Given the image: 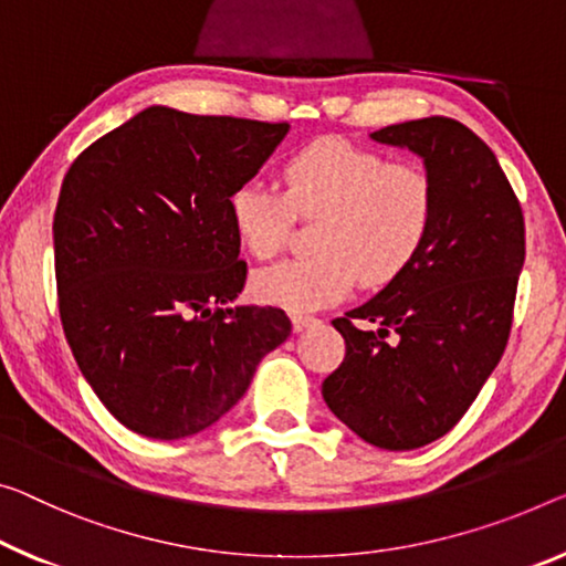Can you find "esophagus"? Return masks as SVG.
I'll return each instance as SVG.
<instances>
[{"label": "esophagus", "mask_w": 566, "mask_h": 566, "mask_svg": "<svg viewBox=\"0 0 566 566\" xmlns=\"http://www.w3.org/2000/svg\"><path fill=\"white\" fill-rule=\"evenodd\" d=\"M316 316H308V313H291V324H293V332H303V328H308L316 324Z\"/></svg>", "instance_id": "1"}]
</instances>
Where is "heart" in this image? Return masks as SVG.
Returning <instances> with one entry per match:
<instances>
[{
  "instance_id": "1",
  "label": "heart",
  "mask_w": 566,
  "mask_h": 566,
  "mask_svg": "<svg viewBox=\"0 0 566 566\" xmlns=\"http://www.w3.org/2000/svg\"><path fill=\"white\" fill-rule=\"evenodd\" d=\"M281 185L283 192L242 181L228 197L234 238L258 260L281 253L295 217L318 220L311 232L316 255L285 260L253 277V293L275 306H328L356 281L385 289L415 263L432 230L434 189L428 171L392 164L346 138H316L293 151L281 169Z\"/></svg>"
}]
</instances>
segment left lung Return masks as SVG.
Wrapping results in <instances>:
<instances>
[{
  "mask_svg": "<svg viewBox=\"0 0 566 566\" xmlns=\"http://www.w3.org/2000/svg\"><path fill=\"white\" fill-rule=\"evenodd\" d=\"M371 138L422 156L432 230L397 281L332 321L346 354L321 395L369 446L415 450L455 428L501 361L526 255L524 212L495 154L460 120H405Z\"/></svg>",
  "mask_w": 566,
  "mask_h": 566,
  "instance_id": "obj_1",
  "label": "left lung"
}]
</instances>
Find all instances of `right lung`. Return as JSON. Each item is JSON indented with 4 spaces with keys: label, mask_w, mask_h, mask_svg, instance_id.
I'll return each mask as SVG.
<instances>
[{
    "label": "right lung",
    "mask_w": 566,
    "mask_h": 566,
    "mask_svg": "<svg viewBox=\"0 0 566 566\" xmlns=\"http://www.w3.org/2000/svg\"><path fill=\"white\" fill-rule=\"evenodd\" d=\"M289 128L151 106L65 174L52 220L60 321L93 392L144 438L210 428L291 334L281 308L230 306L248 263L228 214Z\"/></svg>",
    "instance_id": "1"
}]
</instances>
